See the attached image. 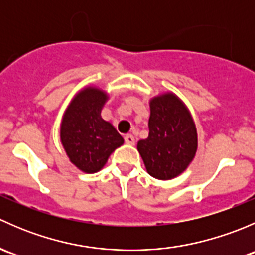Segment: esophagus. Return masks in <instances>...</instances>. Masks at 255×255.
I'll return each instance as SVG.
<instances>
[{
  "label": "esophagus",
  "instance_id": "esophagus-1",
  "mask_svg": "<svg viewBox=\"0 0 255 255\" xmlns=\"http://www.w3.org/2000/svg\"><path fill=\"white\" fill-rule=\"evenodd\" d=\"M134 137H133L132 134H126V137H125V142L127 143V144H129V145H133V144H134Z\"/></svg>",
  "mask_w": 255,
  "mask_h": 255
}]
</instances>
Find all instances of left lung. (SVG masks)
I'll list each match as a JSON object with an SVG mask.
<instances>
[{
  "mask_svg": "<svg viewBox=\"0 0 255 255\" xmlns=\"http://www.w3.org/2000/svg\"><path fill=\"white\" fill-rule=\"evenodd\" d=\"M148 126V137L137 144L146 171L159 180L180 175L197 149L196 127L186 106L174 94L154 97Z\"/></svg>",
  "mask_w": 255,
  "mask_h": 255,
  "instance_id": "obj_1",
  "label": "left lung"
}]
</instances>
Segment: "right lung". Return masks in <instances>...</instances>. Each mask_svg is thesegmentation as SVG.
<instances>
[{"instance_id": "add662e5", "label": "right lung", "mask_w": 255, "mask_h": 255, "mask_svg": "<svg viewBox=\"0 0 255 255\" xmlns=\"http://www.w3.org/2000/svg\"><path fill=\"white\" fill-rule=\"evenodd\" d=\"M107 100L104 91L95 87L82 90L71 101L64 115L60 138L71 163L85 173L101 170L123 138L111 123L101 117Z\"/></svg>"}]
</instances>
